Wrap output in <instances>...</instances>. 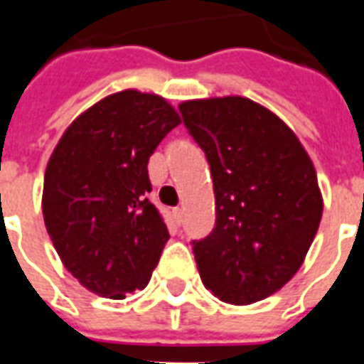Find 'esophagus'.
Masks as SVG:
<instances>
[{
	"instance_id": "obj_1",
	"label": "esophagus",
	"mask_w": 364,
	"mask_h": 364,
	"mask_svg": "<svg viewBox=\"0 0 364 364\" xmlns=\"http://www.w3.org/2000/svg\"><path fill=\"white\" fill-rule=\"evenodd\" d=\"M173 213H175V216H177V218H183V214H185V208H183V206H177Z\"/></svg>"
}]
</instances>
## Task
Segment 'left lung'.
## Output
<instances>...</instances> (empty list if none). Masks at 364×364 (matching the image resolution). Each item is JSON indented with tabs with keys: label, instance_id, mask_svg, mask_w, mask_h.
I'll use <instances>...</instances> for the list:
<instances>
[{
	"label": "left lung",
	"instance_id": "obj_1",
	"mask_svg": "<svg viewBox=\"0 0 364 364\" xmlns=\"http://www.w3.org/2000/svg\"><path fill=\"white\" fill-rule=\"evenodd\" d=\"M210 166L216 224L193 242L203 284L228 304L271 296L294 277L321 220L312 159L277 114L245 97L179 105Z\"/></svg>",
	"mask_w": 364,
	"mask_h": 364
}]
</instances>
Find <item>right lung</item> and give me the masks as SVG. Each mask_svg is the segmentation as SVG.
<instances>
[{"instance_id": "right-lung-1", "label": "right lung", "mask_w": 364, "mask_h": 364, "mask_svg": "<svg viewBox=\"0 0 364 364\" xmlns=\"http://www.w3.org/2000/svg\"><path fill=\"white\" fill-rule=\"evenodd\" d=\"M181 122L166 99L127 90L68 127L44 173L43 214L64 267L99 296L150 282L169 232L148 200V159Z\"/></svg>"}]
</instances>
